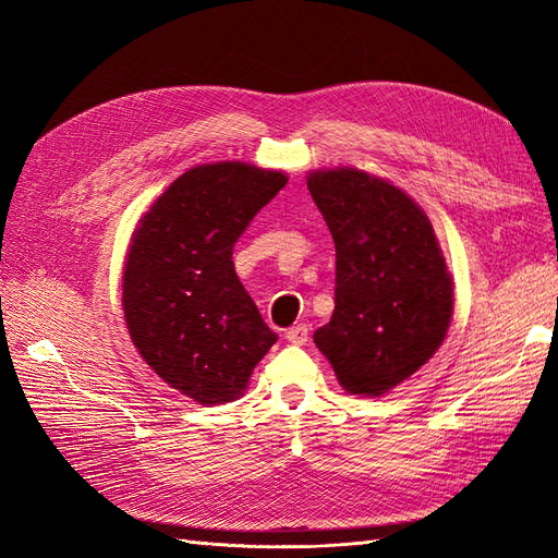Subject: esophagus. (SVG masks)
Wrapping results in <instances>:
<instances>
[{
  "mask_svg": "<svg viewBox=\"0 0 558 558\" xmlns=\"http://www.w3.org/2000/svg\"><path fill=\"white\" fill-rule=\"evenodd\" d=\"M286 340L291 344H305L310 340V328L305 324H295L286 330Z\"/></svg>",
  "mask_w": 558,
  "mask_h": 558,
  "instance_id": "obj_1",
  "label": "esophagus"
}]
</instances>
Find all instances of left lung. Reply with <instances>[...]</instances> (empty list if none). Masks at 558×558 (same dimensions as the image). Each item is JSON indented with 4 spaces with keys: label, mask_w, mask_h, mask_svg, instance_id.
Wrapping results in <instances>:
<instances>
[{
    "label": "left lung",
    "mask_w": 558,
    "mask_h": 558,
    "mask_svg": "<svg viewBox=\"0 0 558 558\" xmlns=\"http://www.w3.org/2000/svg\"><path fill=\"white\" fill-rule=\"evenodd\" d=\"M307 189L335 242V312L314 342L349 393L381 396L442 344L453 286L428 216L361 170L314 172Z\"/></svg>",
    "instance_id": "left-lung-1"
}]
</instances>
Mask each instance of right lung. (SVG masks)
<instances>
[{
	"label": "right lung",
	"instance_id": "obj_1",
	"mask_svg": "<svg viewBox=\"0 0 558 558\" xmlns=\"http://www.w3.org/2000/svg\"><path fill=\"white\" fill-rule=\"evenodd\" d=\"M286 181L244 162L193 167L132 238L123 275L132 342L162 381L199 404L238 398L279 340L234 272L232 246Z\"/></svg>",
	"mask_w": 558,
	"mask_h": 558
}]
</instances>
